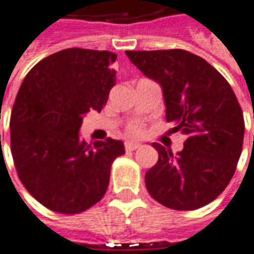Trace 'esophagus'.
<instances>
[{
  "label": "esophagus",
  "instance_id": "1",
  "mask_svg": "<svg viewBox=\"0 0 254 254\" xmlns=\"http://www.w3.org/2000/svg\"><path fill=\"white\" fill-rule=\"evenodd\" d=\"M141 145L138 144V142H132V141H128V142H126L124 144V148H126V150H135L138 149Z\"/></svg>",
  "mask_w": 254,
  "mask_h": 254
}]
</instances>
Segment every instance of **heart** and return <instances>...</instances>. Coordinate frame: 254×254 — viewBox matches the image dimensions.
Returning <instances> with one entry per match:
<instances>
[{
	"label": "heart",
	"instance_id": "1",
	"mask_svg": "<svg viewBox=\"0 0 254 254\" xmlns=\"http://www.w3.org/2000/svg\"><path fill=\"white\" fill-rule=\"evenodd\" d=\"M127 134L131 135V137H141L144 134V128H142V126L139 123H132L128 126Z\"/></svg>",
	"mask_w": 254,
	"mask_h": 254
}]
</instances>
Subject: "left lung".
<instances>
[{
	"instance_id": "8db88e82",
	"label": "left lung",
	"mask_w": 254,
	"mask_h": 254,
	"mask_svg": "<svg viewBox=\"0 0 254 254\" xmlns=\"http://www.w3.org/2000/svg\"><path fill=\"white\" fill-rule=\"evenodd\" d=\"M145 76L163 88L166 120L185 135L176 155L157 142V163L145 185L156 202L196 210L230 184L242 152L244 113L228 81L203 58L184 50L126 51Z\"/></svg>"
}]
</instances>
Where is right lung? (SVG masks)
Returning a JSON list of instances; mask_svg holds the SVG:
<instances>
[{"label": "right lung", "mask_w": 254, "mask_h": 254, "mask_svg": "<svg viewBox=\"0 0 254 254\" xmlns=\"http://www.w3.org/2000/svg\"><path fill=\"white\" fill-rule=\"evenodd\" d=\"M109 51L67 48L44 58L24 77L10 115V152L19 180L47 209L77 214L108 190L122 141L85 144L83 116L101 112L116 81Z\"/></svg>", "instance_id": "obj_1"}]
</instances>
